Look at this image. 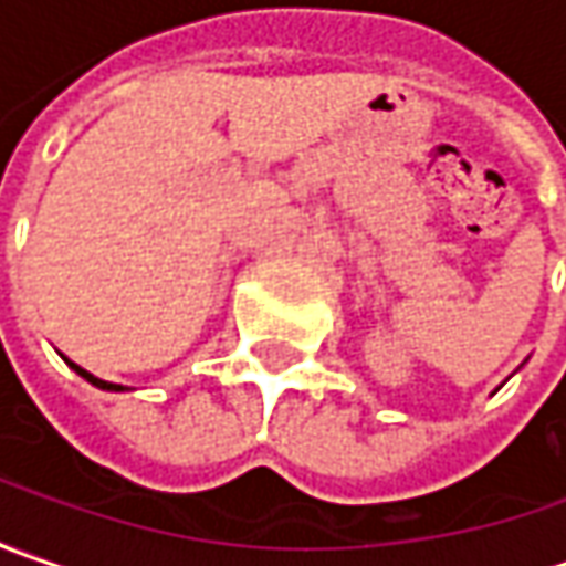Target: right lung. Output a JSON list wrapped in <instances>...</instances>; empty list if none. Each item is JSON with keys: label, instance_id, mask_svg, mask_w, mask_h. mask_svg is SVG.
Wrapping results in <instances>:
<instances>
[{"label": "right lung", "instance_id": "add662e5", "mask_svg": "<svg viewBox=\"0 0 566 566\" xmlns=\"http://www.w3.org/2000/svg\"><path fill=\"white\" fill-rule=\"evenodd\" d=\"M62 359H65V356H62ZM65 361H69V359H65ZM69 368H75L81 378L87 380V384H94V387H99V390H116V394H119V390H128V387H122V384H109V380L94 378L91 371H84V368H81V365H75V361H69Z\"/></svg>", "mask_w": 566, "mask_h": 566}]
</instances>
